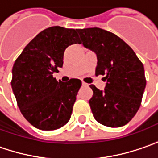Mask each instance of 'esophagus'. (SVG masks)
I'll use <instances>...</instances> for the list:
<instances>
[{"label":"esophagus","instance_id":"1","mask_svg":"<svg viewBox=\"0 0 158 158\" xmlns=\"http://www.w3.org/2000/svg\"><path fill=\"white\" fill-rule=\"evenodd\" d=\"M82 86H83V87H87V86H88V84H87V83H85V82H82Z\"/></svg>","mask_w":158,"mask_h":158}]
</instances>
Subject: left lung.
Returning a JSON list of instances; mask_svg holds the SVG:
<instances>
[{
  "label": "left lung",
  "mask_w": 158,
  "mask_h": 158,
  "mask_svg": "<svg viewBox=\"0 0 158 158\" xmlns=\"http://www.w3.org/2000/svg\"><path fill=\"white\" fill-rule=\"evenodd\" d=\"M83 45L98 57L96 75H104L105 89L90 85L89 105L94 118L105 126L127 124L140 106L146 88L142 62L134 51L114 33L99 27L77 29Z\"/></svg>",
  "instance_id": "left-lung-1"
}]
</instances>
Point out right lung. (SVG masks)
<instances>
[{"label": "right lung", "instance_id": "right-lung-1", "mask_svg": "<svg viewBox=\"0 0 158 158\" xmlns=\"http://www.w3.org/2000/svg\"><path fill=\"white\" fill-rule=\"evenodd\" d=\"M77 29L55 26L40 32L15 60L11 88L25 119L42 131H53L70 119L81 81H57L65 49L80 44Z\"/></svg>", "mask_w": 158, "mask_h": 158}]
</instances>
